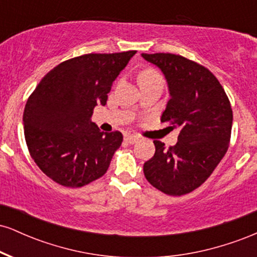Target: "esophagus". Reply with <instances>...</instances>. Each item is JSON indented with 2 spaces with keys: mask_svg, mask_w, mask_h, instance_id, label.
Listing matches in <instances>:
<instances>
[{
  "mask_svg": "<svg viewBox=\"0 0 257 257\" xmlns=\"http://www.w3.org/2000/svg\"><path fill=\"white\" fill-rule=\"evenodd\" d=\"M124 140L128 144H135V143H138V141H139V138L135 137V135H125Z\"/></svg>",
  "mask_w": 257,
  "mask_h": 257,
  "instance_id": "esophagus-1",
  "label": "esophagus"
}]
</instances>
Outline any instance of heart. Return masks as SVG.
Returning <instances> with one entry per match:
<instances>
[{
    "instance_id": "heart-1",
    "label": "heart",
    "mask_w": 257,
    "mask_h": 257,
    "mask_svg": "<svg viewBox=\"0 0 257 257\" xmlns=\"http://www.w3.org/2000/svg\"><path fill=\"white\" fill-rule=\"evenodd\" d=\"M147 79H162V77L157 71H155V70L147 69L144 70V71L139 75V81H147Z\"/></svg>"
}]
</instances>
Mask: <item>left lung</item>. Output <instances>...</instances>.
<instances>
[{
	"label": "left lung",
	"mask_w": 257,
	"mask_h": 257,
	"mask_svg": "<svg viewBox=\"0 0 257 257\" xmlns=\"http://www.w3.org/2000/svg\"><path fill=\"white\" fill-rule=\"evenodd\" d=\"M143 58L166 76L170 99L162 122L180 128L176 145L167 149L155 140V156L144 164L153 187L168 196H184L198 188L226 155L232 132V107L219 79L196 61L155 53Z\"/></svg>",
	"instance_id": "1"
}]
</instances>
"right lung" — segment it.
Here are the masks:
<instances>
[{
  "label": "right lung",
  "mask_w": 257,
  "mask_h": 257,
  "mask_svg": "<svg viewBox=\"0 0 257 257\" xmlns=\"http://www.w3.org/2000/svg\"><path fill=\"white\" fill-rule=\"evenodd\" d=\"M135 53H90L65 60L29 96L23 116L26 145L37 167L57 184L78 188L107 172L123 135L101 132L90 118Z\"/></svg>",
  "instance_id": "add662e5"
}]
</instances>
